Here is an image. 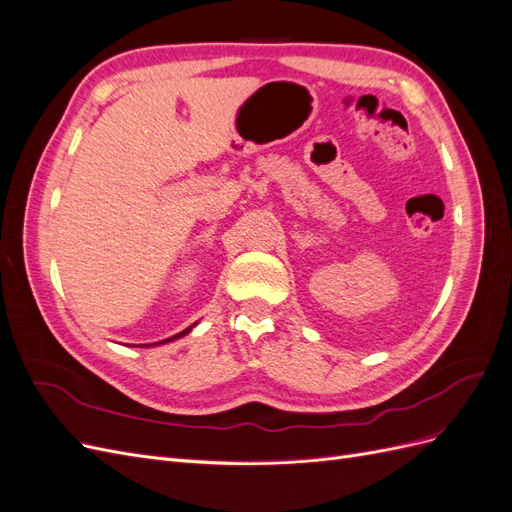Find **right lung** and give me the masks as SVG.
<instances>
[{"label":"right lung","mask_w":512,"mask_h":512,"mask_svg":"<svg viewBox=\"0 0 512 512\" xmlns=\"http://www.w3.org/2000/svg\"><path fill=\"white\" fill-rule=\"evenodd\" d=\"M192 331V327L190 329H185V331H181L179 335H175V337H168V339H164V342H173V339H177V337H183L185 333H190ZM164 342H158V344H164Z\"/></svg>","instance_id":"1"}]
</instances>
